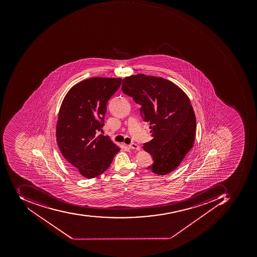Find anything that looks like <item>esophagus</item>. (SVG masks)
Instances as JSON below:
<instances>
[{
    "label": "esophagus",
    "instance_id": "34e87169",
    "mask_svg": "<svg viewBox=\"0 0 257 257\" xmlns=\"http://www.w3.org/2000/svg\"><path fill=\"white\" fill-rule=\"evenodd\" d=\"M128 147H130V149H132V150H137V151L140 150V147L136 144H130V145H128Z\"/></svg>",
    "mask_w": 257,
    "mask_h": 257
}]
</instances>
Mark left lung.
Segmentation results:
<instances>
[{
    "label": "left lung",
    "instance_id": "8db88e82",
    "mask_svg": "<svg viewBox=\"0 0 257 257\" xmlns=\"http://www.w3.org/2000/svg\"><path fill=\"white\" fill-rule=\"evenodd\" d=\"M121 89L141 106L140 115L151 128L153 139L144 150L154 163L147 169L159 175L171 173L195 140L196 116L189 98L171 81L144 74L125 77Z\"/></svg>",
    "mask_w": 257,
    "mask_h": 257
}]
</instances>
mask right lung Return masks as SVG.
Returning a JSON list of instances; mask_svg holds the SVG:
<instances>
[{"label": "right lung", "instance_id": "1", "mask_svg": "<svg viewBox=\"0 0 257 257\" xmlns=\"http://www.w3.org/2000/svg\"><path fill=\"white\" fill-rule=\"evenodd\" d=\"M120 82V78H90L71 88L64 98L57 123V143L75 175L99 176L120 150L110 137L97 133L104 125L107 101Z\"/></svg>", "mask_w": 257, "mask_h": 257}]
</instances>
